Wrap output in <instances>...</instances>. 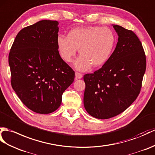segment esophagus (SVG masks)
<instances>
[{
	"label": "esophagus",
	"instance_id": "34e87169",
	"mask_svg": "<svg viewBox=\"0 0 155 155\" xmlns=\"http://www.w3.org/2000/svg\"><path fill=\"white\" fill-rule=\"evenodd\" d=\"M82 77V74L78 73V72H76V73H75V78H76V80L77 79H80Z\"/></svg>",
	"mask_w": 155,
	"mask_h": 155
}]
</instances>
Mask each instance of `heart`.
Here are the masks:
<instances>
[{"label": "heart", "mask_w": 155, "mask_h": 155, "mask_svg": "<svg viewBox=\"0 0 155 155\" xmlns=\"http://www.w3.org/2000/svg\"><path fill=\"white\" fill-rule=\"evenodd\" d=\"M116 44L114 31L107 27L89 26L72 29L67 36L59 35L57 38L61 57L71 62L79 48L81 55L75 60L74 67L85 71L93 66L103 65L111 57Z\"/></svg>", "instance_id": "b5f03b06"}]
</instances>
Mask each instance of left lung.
<instances>
[{
  "label": "left lung",
  "mask_w": 155,
  "mask_h": 155,
  "mask_svg": "<svg viewBox=\"0 0 155 155\" xmlns=\"http://www.w3.org/2000/svg\"><path fill=\"white\" fill-rule=\"evenodd\" d=\"M118 35L109 60L84 76V106L92 117L105 120L123 112L139 94L146 70V56L134 31L113 25Z\"/></svg>",
  "instance_id": "8db88e82"
}]
</instances>
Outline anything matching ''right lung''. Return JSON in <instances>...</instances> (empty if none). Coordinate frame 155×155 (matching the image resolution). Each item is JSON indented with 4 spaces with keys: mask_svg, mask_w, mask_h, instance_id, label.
<instances>
[{
    "mask_svg": "<svg viewBox=\"0 0 155 155\" xmlns=\"http://www.w3.org/2000/svg\"><path fill=\"white\" fill-rule=\"evenodd\" d=\"M59 22L44 20L21 30L8 56L11 85L22 103L48 114L60 106L74 71L61 58L57 45Z\"/></svg>",
    "mask_w": 155,
    "mask_h": 155,
    "instance_id": "1",
    "label": "right lung"
}]
</instances>
